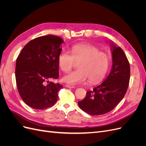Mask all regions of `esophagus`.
I'll return each mask as SVG.
<instances>
[{
  "mask_svg": "<svg viewBox=\"0 0 146 146\" xmlns=\"http://www.w3.org/2000/svg\"><path fill=\"white\" fill-rule=\"evenodd\" d=\"M65 86L66 87H68V88H75L74 86L70 85H65Z\"/></svg>",
  "mask_w": 146,
  "mask_h": 146,
  "instance_id": "34e87169",
  "label": "esophagus"
}]
</instances>
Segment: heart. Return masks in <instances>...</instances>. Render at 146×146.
<instances>
[{
  "label": "heart",
  "instance_id": "heart-1",
  "mask_svg": "<svg viewBox=\"0 0 146 146\" xmlns=\"http://www.w3.org/2000/svg\"><path fill=\"white\" fill-rule=\"evenodd\" d=\"M69 52L70 55L65 51L59 54L58 64L60 69L68 72L75 63H78V69L64 76L61 79L63 82L76 85L85 83L88 78L90 82L96 83L107 73L109 56L106 53L100 52L97 47L86 44H76L70 48Z\"/></svg>",
  "mask_w": 146,
  "mask_h": 146
}]
</instances>
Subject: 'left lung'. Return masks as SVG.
I'll return each mask as SVG.
<instances>
[{
	"label": "left lung",
	"mask_w": 146,
	"mask_h": 146,
	"mask_svg": "<svg viewBox=\"0 0 146 146\" xmlns=\"http://www.w3.org/2000/svg\"><path fill=\"white\" fill-rule=\"evenodd\" d=\"M113 65L108 77L78 102L83 111L98 116L111 111L124 97L130 81V64L120 47L110 41Z\"/></svg>",
	"instance_id": "1"
}]
</instances>
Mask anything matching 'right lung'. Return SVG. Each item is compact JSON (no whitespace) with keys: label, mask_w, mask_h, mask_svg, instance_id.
<instances>
[{"label":"right lung","mask_w":146,"mask_h":146,"mask_svg":"<svg viewBox=\"0 0 146 146\" xmlns=\"http://www.w3.org/2000/svg\"><path fill=\"white\" fill-rule=\"evenodd\" d=\"M64 41L54 35L38 37L29 41L16 60L15 77L22 99L33 109L54 105L63 86L49 82L59 76L58 57Z\"/></svg>","instance_id":"right-lung-1"}]
</instances>
